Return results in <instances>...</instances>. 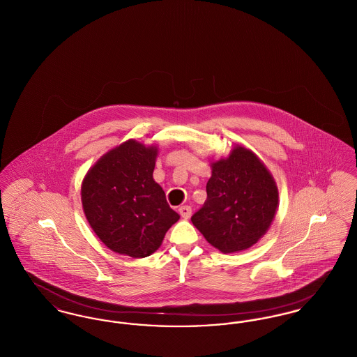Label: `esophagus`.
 Returning <instances> with one entry per match:
<instances>
[{"label": "esophagus", "mask_w": 357, "mask_h": 357, "mask_svg": "<svg viewBox=\"0 0 357 357\" xmlns=\"http://www.w3.org/2000/svg\"><path fill=\"white\" fill-rule=\"evenodd\" d=\"M178 211H179V214L183 220H188L191 217V207L190 206H182V207H179Z\"/></svg>", "instance_id": "34e87169"}]
</instances>
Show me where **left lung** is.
<instances>
[{
	"label": "left lung",
	"mask_w": 357,
	"mask_h": 357,
	"mask_svg": "<svg viewBox=\"0 0 357 357\" xmlns=\"http://www.w3.org/2000/svg\"><path fill=\"white\" fill-rule=\"evenodd\" d=\"M211 167L207 199L191 222L222 253L249 249L266 233L275 215V182L257 155L242 146Z\"/></svg>",
	"instance_id": "obj_1"
}]
</instances>
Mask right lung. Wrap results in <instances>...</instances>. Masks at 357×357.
<instances>
[{
    "instance_id": "right-lung-1",
    "label": "right lung",
    "mask_w": 357,
    "mask_h": 357,
    "mask_svg": "<svg viewBox=\"0 0 357 357\" xmlns=\"http://www.w3.org/2000/svg\"><path fill=\"white\" fill-rule=\"evenodd\" d=\"M156 147L128 140L102 156L82 186L85 217L112 252L144 258L179 220L153 178Z\"/></svg>"
}]
</instances>
